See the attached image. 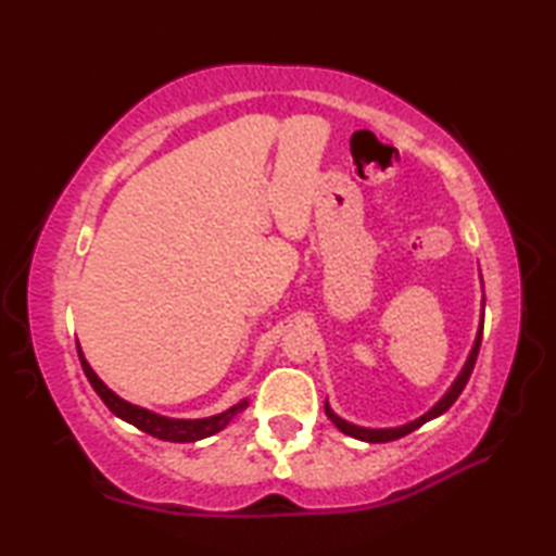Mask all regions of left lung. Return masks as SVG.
<instances>
[{"mask_svg":"<svg viewBox=\"0 0 556 556\" xmlns=\"http://www.w3.org/2000/svg\"><path fill=\"white\" fill-rule=\"evenodd\" d=\"M483 308H485V296H483V304H481V324H478V333H476V341H473V348H470V353H468V357H466V363H464V368H460V372H458V378L451 382V388L446 390V394L444 397H441L434 407H431L429 412H425L421 414V417H417V419H412V421H407V425H400V427H388V429H370V427H357V425H351V421H345V419H341L338 417V414L331 409V404H328V400H326V417L333 421V425L343 431V434H348V437H353V439H361V441H368V444H384V441H394V439H402V437H407L409 431H414V429H419L421 425H427V421H431V419H437V417H441V414H444L451 404H454L456 400H458V394L464 392V388H466V382H468V378H470V372H473V365H476V357H478V351H481V338H483Z\"/></svg>","mask_w":556,"mask_h":556,"instance_id":"left-lung-1","label":"left lung"}]
</instances>
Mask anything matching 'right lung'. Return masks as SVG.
I'll use <instances>...</instances> for the list:
<instances>
[{
    "mask_svg": "<svg viewBox=\"0 0 556 556\" xmlns=\"http://www.w3.org/2000/svg\"><path fill=\"white\" fill-rule=\"evenodd\" d=\"M78 355H80V365L86 370L88 380L92 384V390L100 394V400L108 404V409L115 414V417L125 419L127 425H135L137 429L147 431L156 439L164 441H174V444H193V441H201L205 437L218 434L220 429H225L232 421L235 414H240L244 407H248V397L240 400L238 404H232L230 409H225L220 414H213V417H203V419H174V417H164V414H156L152 409L139 407V404H131L127 400H122L119 394L112 392L105 382H102L96 370L90 368V363L83 355L80 345H78Z\"/></svg>",
    "mask_w": 556,
    "mask_h": 556,
    "instance_id": "add662e5",
    "label": "right lung"
}]
</instances>
